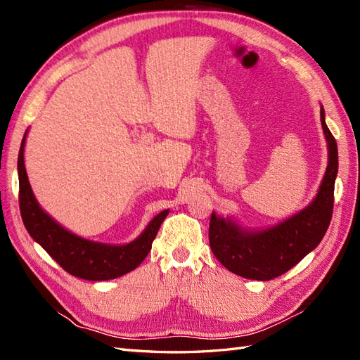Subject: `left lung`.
<instances>
[{"mask_svg":"<svg viewBox=\"0 0 360 360\" xmlns=\"http://www.w3.org/2000/svg\"><path fill=\"white\" fill-rule=\"evenodd\" d=\"M329 160L315 198L303 210L274 226L248 230L233 217H210V248L221 264L233 274L255 281H270L285 274L319 246L328 231L333 212L338 174V147L320 108Z\"/></svg>","mask_w":360,"mask_h":360,"instance_id":"8db88e82","label":"left lung"}]
</instances>
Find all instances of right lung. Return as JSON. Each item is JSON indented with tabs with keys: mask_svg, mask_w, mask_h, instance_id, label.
Here are the masks:
<instances>
[{
	"mask_svg": "<svg viewBox=\"0 0 360 360\" xmlns=\"http://www.w3.org/2000/svg\"><path fill=\"white\" fill-rule=\"evenodd\" d=\"M28 130L24 135L18 156L19 207L22 221L30 236L68 271L86 281H108L123 276L135 270L148 255L151 243L160 224L169 210H163L148 222L146 230L135 240L124 245H110L86 240L66 230L41 209L30 186L24 147Z\"/></svg>",
	"mask_w": 360,
	"mask_h": 360,
	"instance_id": "right-lung-1",
	"label": "right lung"
}]
</instances>
